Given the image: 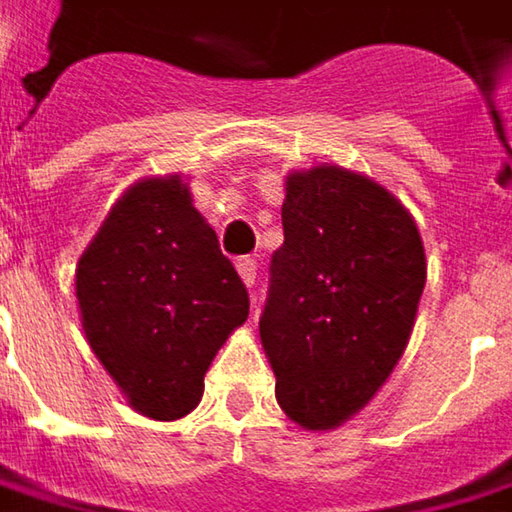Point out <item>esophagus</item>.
<instances>
[{"label": "esophagus", "instance_id": "esophagus-1", "mask_svg": "<svg viewBox=\"0 0 512 512\" xmlns=\"http://www.w3.org/2000/svg\"><path fill=\"white\" fill-rule=\"evenodd\" d=\"M237 272H240V278H243V284L252 290L255 287V278H257V263L252 257H243V260H237Z\"/></svg>", "mask_w": 512, "mask_h": 512}]
</instances>
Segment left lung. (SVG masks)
Masks as SVG:
<instances>
[{
	"label": "left lung",
	"mask_w": 512,
	"mask_h": 512,
	"mask_svg": "<svg viewBox=\"0 0 512 512\" xmlns=\"http://www.w3.org/2000/svg\"><path fill=\"white\" fill-rule=\"evenodd\" d=\"M284 193L260 343L281 410L334 431L393 375L428 260L410 210L369 175L319 163L293 169Z\"/></svg>",
	"instance_id": "left-lung-1"
}]
</instances>
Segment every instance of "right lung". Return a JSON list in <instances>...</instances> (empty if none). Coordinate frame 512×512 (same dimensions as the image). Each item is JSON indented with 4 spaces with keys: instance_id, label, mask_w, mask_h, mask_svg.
Instances as JSON below:
<instances>
[{
    "instance_id": "add662e5",
    "label": "right lung",
    "mask_w": 512,
    "mask_h": 512,
    "mask_svg": "<svg viewBox=\"0 0 512 512\" xmlns=\"http://www.w3.org/2000/svg\"><path fill=\"white\" fill-rule=\"evenodd\" d=\"M75 299L93 354L125 401L158 422L187 416L249 293L181 175L140 178L78 257Z\"/></svg>"
}]
</instances>
